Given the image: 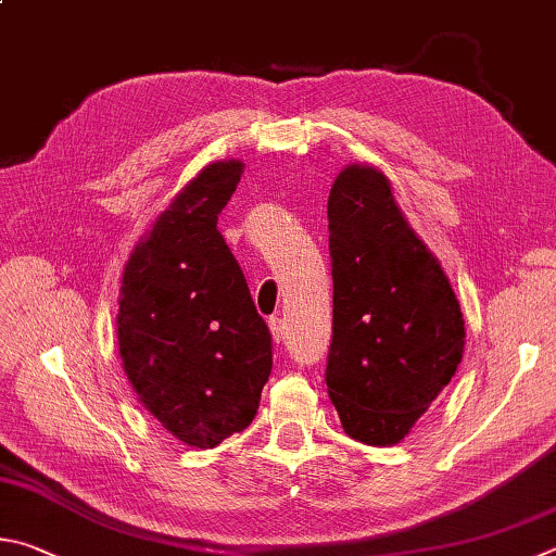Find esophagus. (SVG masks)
<instances>
[{
  "label": "esophagus",
  "mask_w": 556,
  "mask_h": 556,
  "mask_svg": "<svg viewBox=\"0 0 556 556\" xmlns=\"http://www.w3.org/2000/svg\"><path fill=\"white\" fill-rule=\"evenodd\" d=\"M269 330H271V338H275L277 345H281V342H285V338H287L285 320L277 318V316H271V318H269Z\"/></svg>",
  "instance_id": "1"
}]
</instances>
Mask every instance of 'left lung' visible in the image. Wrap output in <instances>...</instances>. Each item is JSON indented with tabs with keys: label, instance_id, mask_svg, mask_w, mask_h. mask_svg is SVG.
<instances>
[{
	"label": "left lung",
	"instance_id": "1",
	"mask_svg": "<svg viewBox=\"0 0 556 556\" xmlns=\"http://www.w3.org/2000/svg\"><path fill=\"white\" fill-rule=\"evenodd\" d=\"M328 230V396L352 440L396 445L459 367V301L377 167L355 163L336 177Z\"/></svg>",
	"mask_w": 556,
	"mask_h": 556
}]
</instances>
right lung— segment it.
I'll return each instance as SVG.
<instances>
[{"mask_svg":"<svg viewBox=\"0 0 556 556\" xmlns=\"http://www.w3.org/2000/svg\"><path fill=\"white\" fill-rule=\"evenodd\" d=\"M240 160L206 165L138 240L121 281L118 355L143 408L189 447L245 430L271 371V336L218 214Z\"/></svg>","mask_w":556,"mask_h":556,"instance_id":"obj_1","label":"right lung"}]
</instances>
